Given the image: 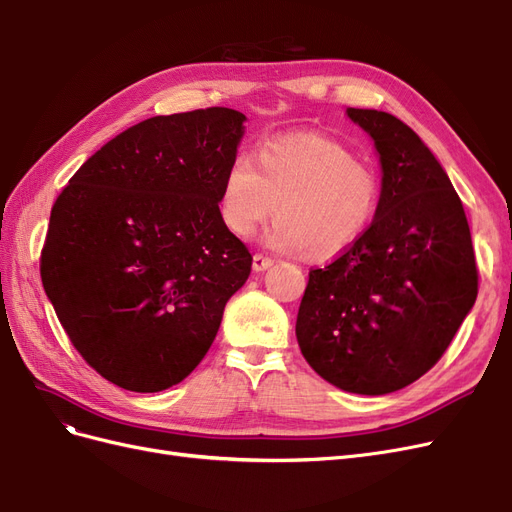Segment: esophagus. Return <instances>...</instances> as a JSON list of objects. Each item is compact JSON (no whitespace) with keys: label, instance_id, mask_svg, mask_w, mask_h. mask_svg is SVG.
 I'll list each match as a JSON object with an SVG mask.
<instances>
[{"label":"esophagus","instance_id":"obj_1","mask_svg":"<svg viewBox=\"0 0 512 512\" xmlns=\"http://www.w3.org/2000/svg\"><path fill=\"white\" fill-rule=\"evenodd\" d=\"M271 265H273V260H271V258L262 256V254H254L252 267H254V271H256V273H260V271H267Z\"/></svg>","mask_w":512,"mask_h":512}]
</instances>
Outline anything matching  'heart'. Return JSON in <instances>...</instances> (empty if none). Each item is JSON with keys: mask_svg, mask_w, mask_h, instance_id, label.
<instances>
[{"mask_svg": "<svg viewBox=\"0 0 512 512\" xmlns=\"http://www.w3.org/2000/svg\"><path fill=\"white\" fill-rule=\"evenodd\" d=\"M382 185L371 166L331 138L282 136L256 158L239 153L220 192L222 222L237 237H250L273 211L265 235L275 252L333 258L359 241L380 209Z\"/></svg>", "mask_w": 512, "mask_h": 512, "instance_id": "obj_1", "label": "heart"}]
</instances>
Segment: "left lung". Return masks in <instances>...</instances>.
Listing matches in <instances>:
<instances>
[{"instance_id":"1","label":"left lung","mask_w":512,"mask_h":512,"mask_svg":"<svg viewBox=\"0 0 512 512\" xmlns=\"http://www.w3.org/2000/svg\"><path fill=\"white\" fill-rule=\"evenodd\" d=\"M382 168L365 235L309 271L297 342L320 378L356 395L404 389L438 363L478 294L470 226L442 164L404 121L348 108Z\"/></svg>"}]
</instances>
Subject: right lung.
Listing matches in <instances>:
<instances>
[{"label": "right lung", "instance_id": "1", "mask_svg": "<svg viewBox=\"0 0 512 512\" xmlns=\"http://www.w3.org/2000/svg\"><path fill=\"white\" fill-rule=\"evenodd\" d=\"M245 115H158L98 149L55 200L46 297L102 378L158 393L188 378L218 335L252 254L220 215Z\"/></svg>", "mask_w": 512, "mask_h": 512}]
</instances>
